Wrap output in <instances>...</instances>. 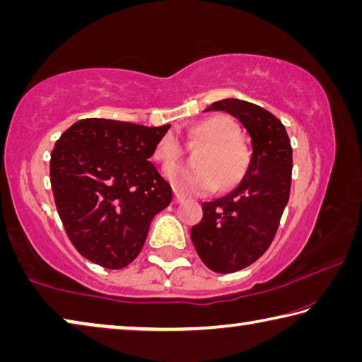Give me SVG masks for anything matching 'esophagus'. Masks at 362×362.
<instances>
[{
    "mask_svg": "<svg viewBox=\"0 0 362 362\" xmlns=\"http://www.w3.org/2000/svg\"><path fill=\"white\" fill-rule=\"evenodd\" d=\"M183 199H185V196L177 192V189H174V204H180Z\"/></svg>",
    "mask_w": 362,
    "mask_h": 362,
    "instance_id": "34e87169",
    "label": "esophagus"
}]
</instances>
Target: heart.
I'll list each match as a JSON object with an SVG mask.
<instances>
[{"label":"heart","instance_id":"1","mask_svg":"<svg viewBox=\"0 0 362 362\" xmlns=\"http://www.w3.org/2000/svg\"><path fill=\"white\" fill-rule=\"evenodd\" d=\"M189 142L204 144L194 156L196 166H173L164 170L166 179L187 194H207L220 187H236L250 164L247 145L238 137V127L228 116L216 115L196 122L188 131ZM182 156V145L173 134L156 144L153 158L164 168Z\"/></svg>","mask_w":362,"mask_h":362}]
</instances>
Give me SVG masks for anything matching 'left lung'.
I'll return each instance as SVG.
<instances>
[{
	"mask_svg": "<svg viewBox=\"0 0 362 362\" xmlns=\"http://www.w3.org/2000/svg\"><path fill=\"white\" fill-rule=\"evenodd\" d=\"M209 110L240 119L252 140V156L240 185L203 203V220L189 235L207 268L235 273L260 259L276 235L291 193L292 146L283 122L255 103L225 99Z\"/></svg>",
	"mask_w": 362,
	"mask_h": 362,
	"instance_id": "obj_1",
	"label": "left lung"
}]
</instances>
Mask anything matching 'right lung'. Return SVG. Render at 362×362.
<instances>
[{
	"mask_svg": "<svg viewBox=\"0 0 362 362\" xmlns=\"http://www.w3.org/2000/svg\"><path fill=\"white\" fill-rule=\"evenodd\" d=\"M169 127L88 118L54 145V201L84 259L119 269L140 254L153 217L173 201V188L148 161Z\"/></svg>",
	"mask_w": 362,
	"mask_h": 362,
	"instance_id": "right-lung-1",
	"label": "right lung"
}]
</instances>
